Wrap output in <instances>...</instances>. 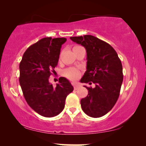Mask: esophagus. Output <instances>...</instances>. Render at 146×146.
<instances>
[{
  "label": "esophagus",
  "instance_id": "obj_1",
  "mask_svg": "<svg viewBox=\"0 0 146 146\" xmlns=\"http://www.w3.org/2000/svg\"><path fill=\"white\" fill-rule=\"evenodd\" d=\"M80 87V84L79 83H75V84H74V90L78 89Z\"/></svg>",
  "mask_w": 146,
  "mask_h": 146
}]
</instances>
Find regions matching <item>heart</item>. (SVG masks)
Here are the masks:
<instances>
[{
	"mask_svg": "<svg viewBox=\"0 0 146 146\" xmlns=\"http://www.w3.org/2000/svg\"><path fill=\"white\" fill-rule=\"evenodd\" d=\"M78 47H80L78 46H75L73 48V50L77 48ZM64 74L65 76L68 78V79L72 80H75L79 78L80 76H81V72L76 68H68L66 70H64Z\"/></svg>",
	"mask_w": 146,
	"mask_h": 146,
	"instance_id": "b5f03b06",
	"label": "heart"
}]
</instances>
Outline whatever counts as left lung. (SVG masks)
Here are the masks:
<instances>
[{"mask_svg":"<svg viewBox=\"0 0 146 146\" xmlns=\"http://www.w3.org/2000/svg\"><path fill=\"white\" fill-rule=\"evenodd\" d=\"M85 48L87 53L86 71L82 83L95 84L94 88L84 86L87 96L80 101L86 114L100 117L112 109L118 99L123 82L122 65L117 54L109 44L92 35L70 38Z\"/></svg>","mask_w":146,"mask_h":146,"instance_id":"obj_1","label":"left lung"}]
</instances>
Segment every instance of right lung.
Listing matches in <instances>:
<instances>
[{"label":"right lung","instance_id":"1","mask_svg":"<svg viewBox=\"0 0 146 146\" xmlns=\"http://www.w3.org/2000/svg\"><path fill=\"white\" fill-rule=\"evenodd\" d=\"M66 41V38H44L25 51L20 63L19 82L24 97L30 107L44 117L58 115L74 90L64 77L60 78L56 87L49 82Z\"/></svg>","mask_w":146,"mask_h":146}]
</instances>
